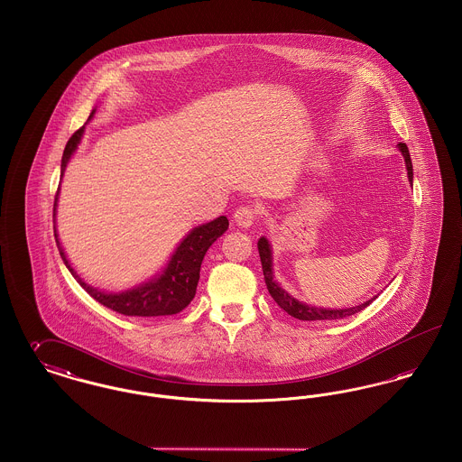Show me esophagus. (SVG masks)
<instances>
[{"label": "esophagus", "mask_w": 462, "mask_h": 462, "mask_svg": "<svg viewBox=\"0 0 462 462\" xmlns=\"http://www.w3.org/2000/svg\"><path fill=\"white\" fill-rule=\"evenodd\" d=\"M256 217H258V211H256L254 208H251V206H242V208H239V209L234 213V221H236L241 228H247V226H251V225L254 223Z\"/></svg>", "instance_id": "esophagus-1"}]
</instances>
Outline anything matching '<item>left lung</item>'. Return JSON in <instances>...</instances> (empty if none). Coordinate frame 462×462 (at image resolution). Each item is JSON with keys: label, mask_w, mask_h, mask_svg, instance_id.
<instances>
[{"label": "left lung", "mask_w": 462, "mask_h": 462, "mask_svg": "<svg viewBox=\"0 0 462 462\" xmlns=\"http://www.w3.org/2000/svg\"><path fill=\"white\" fill-rule=\"evenodd\" d=\"M396 149L400 151V154L403 155L405 161V170L409 181L412 185L414 180V171H412V161L411 154L405 143H398ZM258 251H260V258H262V266H263L264 284L270 292V296L275 300V303L282 310H286L287 313L298 320H336V319H345L358 313L360 310L369 307L377 296H373L371 300L348 308H324L315 307V305H308L305 301H300L298 298H294L292 294H289L284 287L281 286L273 275V249L272 244L266 237L258 239Z\"/></svg>", "instance_id": "obj_1"}]
</instances>
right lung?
<instances>
[{
	"label": "right lung",
	"instance_id": "right-lung-1",
	"mask_svg": "<svg viewBox=\"0 0 462 462\" xmlns=\"http://www.w3.org/2000/svg\"><path fill=\"white\" fill-rule=\"evenodd\" d=\"M95 112H97V107H93L91 110L88 121L93 119ZM85 128H87V125L81 126L67 142L64 155H62V164H60V175L62 176L66 173L70 157L78 151V147L83 140ZM59 194H60V189L55 196V204H53V223H55L53 228H55L57 247H59L60 258L66 263L67 270L93 300H97L104 307L110 308L121 315H128V317H164V315L180 313L183 308L189 307V303L196 296L200 263H202L208 249L228 228L226 217H220L217 220L198 225L181 241L178 242L170 260L151 279H147L136 286L123 289V291H102L98 287L88 284L74 270V266L67 258L66 251L62 247V242L59 239V232H57Z\"/></svg>",
	"mask_w": 462,
	"mask_h": 462
}]
</instances>
